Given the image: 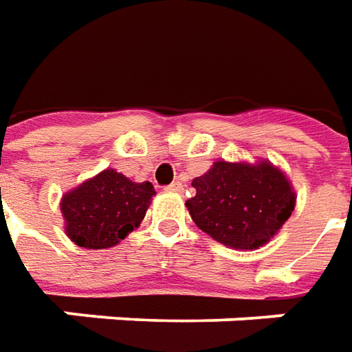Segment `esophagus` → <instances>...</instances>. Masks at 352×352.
<instances>
[{
  "label": "esophagus",
  "instance_id": "1",
  "mask_svg": "<svg viewBox=\"0 0 352 352\" xmlns=\"http://www.w3.org/2000/svg\"><path fill=\"white\" fill-rule=\"evenodd\" d=\"M183 188H185V185H183L181 181H175V183H171V185L167 187V190H171V192H183Z\"/></svg>",
  "mask_w": 352,
  "mask_h": 352
}]
</instances>
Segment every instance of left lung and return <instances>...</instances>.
<instances>
[{"label":"left lung","instance_id":"obj_1","mask_svg":"<svg viewBox=\"0 0 352 352\" xmlns=\"http://www.w3.org/2000/svg\"><path fill=\"white\" fill-rule=\"evenodd\" d=\"M187 200L192 222L228 248L255 249L267 243L294 210V192L283 171L257 165L216 162L192 181Z\"/></svg>","mask_w":352,"mask_h":352}]
</instances>
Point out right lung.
Returning <instances> with one entry per match:
<instances>
[{"mask_svg": "<svg viewBox=\"0 0 352 352\" xmlns=\"http://www.w3.org/2000/svg\"><path fill=\"white\" fill-rule=\"evenodd\" d=\"M153 195L148 181L132 183L115 169L101 171L62 199L67 236L79 248H113L138 228Z\"/></svg>", "mask_w": 352, "mask_h": 352, "instance_id": "add662e5", "label": "right lung"}]
</instances>
